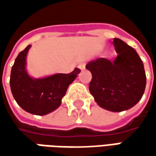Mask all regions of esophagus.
Returning a JSON list of instances; mask_svg holds the SVG:
<instances>
[{
	"mask_svg": "<svg viewBox=\"0 0 156 156\" xmlns=\"http://www.w3.org/2000/svg\"><path fill=\"white\" fill-rule=\"evenodd\" d=\"M85 65H86V63L81 62V63H80L79 65H78V68L81 69V70H83V69H85Z\"/></svg>",
	"mask_w": 156,
	"mask_h": 156,
	"instance_id": "34e87169",
	"label": "esophagus"
}]
</instances>
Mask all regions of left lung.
Masks as SVG:
<instances>
[{
	"instance_id": "obj_1",
	"label": "left lung",
	"mask_w": 156,
	"mask_h": 156,
	"mask_svg": "<svg viewBox=\"0 0 156 156\" xmlns=\"http://www.w3.org/2000/svg\"><path fill=\"white\" fill-rule=\"evenodd\" d=\"M113 44L118 54L114 61L99 58L88 62L92 74L89 91L102 108L112 112L127 110L141 99L146 87V74L135 49L118 38Z\"/></svg>"
}]
</instances>
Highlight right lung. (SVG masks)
Masks as SVG:
<instances>
[{"label":"right lung","mask_w":156,"mask_h":156,"mask_svg":"<svg viewBox=\"0 0 156 156\" xmlns=\"http://www.w3.org/2000/svg\"><path fill=\"white\" fill-rule=\"evenodd\" d=\"M28 45L19 53L12 67L10 87L13 96L22 109L36 115H44L55 110L77 75L81 72L75 69L69 74H56L42 79L29 77L25 69Z\"/></svg>","instance_id":"right-lung-1"}]
</instances>
